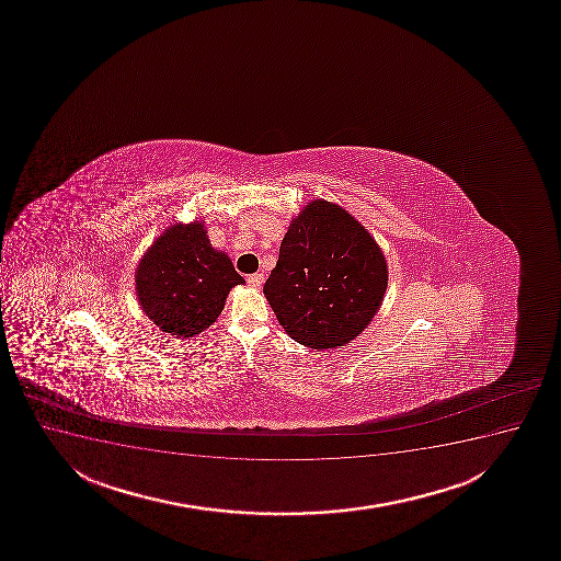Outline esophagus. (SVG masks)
I'll list each match as a JSON object with an SVG mask.
<instances>
[{
	"label": "esophagus",
	"mask_w": 561,
	"mask_h": 561,
	"mask_svg": "<svg viewBox=\"0 0 561 561\" xmlns=\"http://www.w3.org/2000/svg\"><path fill=\"white\" fill-rule=\"evenodd\" d=\"M264 282V274H261V272H257V274H250L248 276V284L251 285V287H255V289H259L261 285H263Z\"/></svg>",
	"instance_id": "34e87169"
}]
</instances>
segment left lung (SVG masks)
Returning a JSON list of instances; mask_svg holds the SVG:
<instances>
[{
	"label": "left lung",
	"instance_id": "obj_1",
	"mask_svg": "<svg viewBox=\"0 0 561 561\" xmlns=\"http://www.w3.org/2000/svg\"><path fill=\"white\" fill-rule=\"evenodd\" d=\"M387 277L381 250L363 225L337 205L313 201L293 219L264 297L295 342L332 350L368 327Z\"/></svg>",
	"mask_w": 561,
	"mask_h": 561
}]
</instances>
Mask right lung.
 <instances>
[{"instance_id":"1","label":"right lung","mask_w":561,"mask_h":561,"mask_svg":"<svg viewBox=\"0 0 561 561\" xmlns=\"http://www.w3.org/2000/svg\"><path fill=\"white\" fill-rule=\"evenodd\" d=\"M137 297L146 316L172 336L208 329L234 285L244 284L231 259L216 251L201 224L172 225L137 268Z\"/></svg>"}]
</instances>
